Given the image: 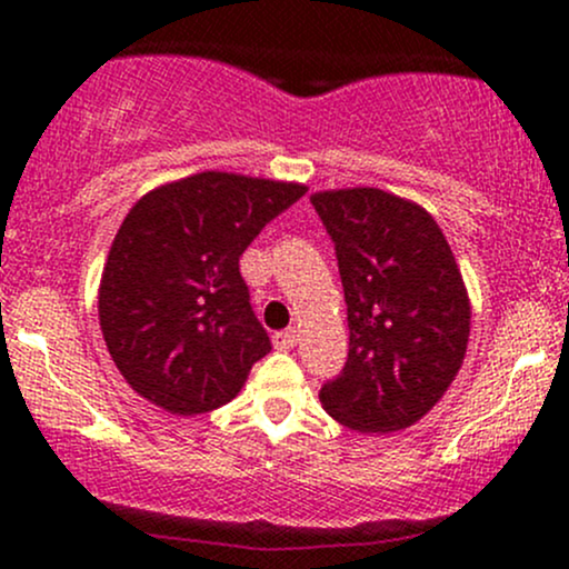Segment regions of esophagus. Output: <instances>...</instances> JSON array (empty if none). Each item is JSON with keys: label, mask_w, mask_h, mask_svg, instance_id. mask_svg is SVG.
<instances>
[{"label": "esophagus", "mask_w": 569, "mask_h": 569, "mask_svg": "<svg viewBox=\"0 0 569 569\" xmlns=\"http://www.w3.org/2000/svg\"><path fill=\"white\" fill-rule=\"evenodd\" d=\"M272 343L278 349H291L297 343V330H280L272 336Z\"/></svg>", "instance_id": "1"}]
</instances>
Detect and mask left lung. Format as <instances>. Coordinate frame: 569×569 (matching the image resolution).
<instances>
[{
  "label": "left lung",
  "mask_w": 569,
  "mask_h": 569,
  "mask_svg": "<svg viewBox=\"0 0 569 569\" xmlns=\"http://www.w3.org/2000/svg\"><path fill=\"white\" fill-rule=\"evenodd\" d=\"M332 239L349 352L319 399L358 432H396L427 416L460 371L470 302L438 222L375 187L311 194Z\"/></svg>",
  "instance_id": "left-lung-1"
}]
</instances>
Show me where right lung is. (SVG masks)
Returning <instances> with one entry per match:
<instances>
[{
    "label": "right lung",
    "mask_w": 569,
    "mask_h": 569,
    "mask_svg": "<svg viewBox=\"0 0 569 569\" xmlns=\"http://www.w3.org/2000/svg\"><path fill=\"white\" fill-rule=\"evenodd\" d=\"M300 183L198 173L137 200L114 233L99 289L109 355L137 393L198 416L242 391L272 349L239 258Z\"/></svg>",
    "instance_id": "obj_1"
}]
</instances>
